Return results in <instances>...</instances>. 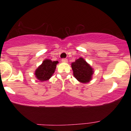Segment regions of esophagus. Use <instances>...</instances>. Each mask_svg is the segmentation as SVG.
I'll use <instances>...</instances> for the list:
<instances>
[{
    "label": "esophagus",
    "instance_id": "34e87169",
    "mask_svg": "<svg viewBox=\"0 0 131 131\" xmlns=\"http://www.w3.org/2000/svg\"><path fill=\"white\" fill-rule=\"evenodd\" d=\"M61 61H62L63 63H67L68 60L67 59V58H63V59L61 60Z\"/></svg>",
    "mask_w": 131,
    "mask_h": 131
}]
</instances>
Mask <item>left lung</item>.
Listing matches in <instances>:
<instances>
[{
  "instance_id": "1",
  "label": "left lung",
  "mask_w": 131,
  "mask_h": 131,
  "mask_svg": "<svg viewBox=\"0 0 131 131\" xmlns=\"http://www.w3.org/2000/svg\"><path fill=\"white\" fill-rule=\"evenodd\" d=\"M71 68L74 78L81 83H88L92 79L94 69L82 57L71 63Z\"/></svg>"
}]
</instances>
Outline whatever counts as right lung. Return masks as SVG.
Here are the masks:
<instances>
[{
    "label": "right lung",
    "instance_id": "1",
    "mask_svg": "<svg viewBox=\"0 0 131 131\" xmlns=\"http://www.w3.org/2000/svg\"><path fill=\"white\" fill-rule=\"evenodd\" d=\"M58 61H52L50 59H46L42 61V63L38 67L36 70V78L39 81L43 82L49 80L55 73Z\"/></svg>",
    "mask_w": 131,
    "mask_h": 131
}]
</instances>
